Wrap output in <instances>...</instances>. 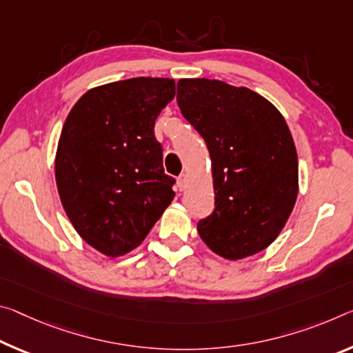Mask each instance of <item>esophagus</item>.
<instances>
[{
    "label": "esophagus",
    "instance_id": "esophagus-1",
    "mask_svg": "<svg viewBox=\"0 0 353 353\" xmlns=\"http://www.w3.org/2000/svg\"><path fill=\"white\" fill-rule=\"evenodd\" d=\"M188 187V176L187 174H182L181 177L177 179V188L179 192H185Z\"/></svg>",
    "mask_w": 353,
    "mask_h": 353
}]
</instances>
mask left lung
Masks as SVG:
<instances>
[{
  "label": "left lung",
  "mask_w": 353,
  "mask_h": 353,
  "mask_svg": "<svg viewBox=\"0 0 353 353\" xmlns=\"http://www.w3.org/2000/svg\"><path fill=\"white\" fill-rule=\"evenodd\" d=\"M177 103L212 160L215 209L198 223L199 237L228 261L261 253L299 194L297 149L283 114L248 88L209 78L179 80Z\"/></svg>",
  "instance_id": "8db88e82"
}]
</instances>
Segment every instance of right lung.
Returning a JSON list of instances; mask_svg holds the SVG:
<instances>
[{
    "label": "right lung",
    "mask_w": 353,
    "mask_h": 353,
    "mask_svg": "<svg viewBox=\"0 0 353 353\" xmlns=\"http://www.w3.org/2000/svg\"><path fill=\"white\" fill-rule=\"evenodd\" d=\"M174 96L172 78H130L89 89L67 116L56 187L78 236L99 253L119 257L139 247L174 199L154 135Z\"/></svg>",
    "instance_id": "add662e5"
}]
</instances>
